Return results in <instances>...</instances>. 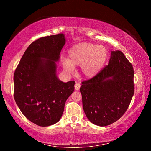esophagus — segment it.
Returning a JSON list of instances; mask_svg holds the SVG:
<instances>
[{
	"label": "esophagus",
	"instance_id": "1",
	"mask_svg": "<svg viewBox=\"0 0 151 151\" xmlns=\"http://www.w3.org/2000/svg\"><path fill=\"white\" fill-rule=\"evenodd\" d=\"M81 87V85L79 83H76L75 85V88L76 91H78Z\"/></svg>",
	"mask_w": 151,
	"mask_h": 151
}]
</instances>
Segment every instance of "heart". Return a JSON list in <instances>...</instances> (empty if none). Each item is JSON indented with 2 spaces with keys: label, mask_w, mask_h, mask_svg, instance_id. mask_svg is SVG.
<instances>
[{
  "label": "heart",
  "mask_w": 151,
  "mask_h": 151,
  "mask_svg": "<svg viewBox=\"0 0 151 151\" xmlns=\"http://www.w3.org/2000/svg\"><path fill=\"white\" fill-rule=\"evenodd\" d=\"M68 55V59L61 57L63 67L66 73H73L75 66H80L82 75L92 78L103 67L108 58V50L103 45L84 42L73 46Z\"/></svg>",
  "instance_id": "b5f03b06"
}]
</instances>
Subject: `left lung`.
<instances>
[{
  "label": "left lung",
  "instance_id": "obj_1",
  "mask_svg": "<svg viewBox=\"0 0 151 151\" xmlns=\"http://www.w3.org/2000/svg\"><path fill=\"white\" fill-rule=\"evenodd\" d=\"M134 70L120 50L112 51L109 65L80 88L84 112L92 123L100 127L121 118L134 94Z\"/></svg>",
  "mask_w": 151,
  "mask_h": 151
}]
</instances>
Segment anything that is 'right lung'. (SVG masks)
Segmentation results:
<instances>
[{"label": "right lung", "mask_w": 151, "mask_h": 151, "mask_svg": "<svg viewBox=\"0 0 151 151\" xmlns=\"http://www.w3.org/2000/svg\"><path fill=\"white\" fill-rule=\"evenodd\" d=\"M64 34L40 38L29 45L14 73V97L22 113L35 124L48 127L63 115L75 81L63 83L57 64L65 44Z\"/></svg>", "instance_id": "obj_1"}]
</instances>
